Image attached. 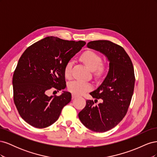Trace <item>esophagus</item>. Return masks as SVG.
I'll return each mask as SVG.
<instances>
[{"label": "esophagus", "mask_w": 157, "mask_h": 157, "mask_svg": "<svg viewBox=\"0 0 157 157\" xmlns=\"http://www.w3.org/2000/svg\"><path fill=\"white\" fill-rule=\"evenodd\" d=\"M77 97V95H76V94H72V98L73 99H75V98H76Z\"/></svg>", "instance_id": "obj_1"}]
</instances>
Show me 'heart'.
<instances>
[{"label":"heart","instance_id":"b5f03b06","mask_svg":"<svg viewBox=\"0 0 157 157\" xmlns=\"http://www.w3.org/2000/svg\"><path fill=\"white\" fill-rule=\"evenodd\" d=\"M80 60L86 65L92 71H94V74L97 77L102 75L105 71V66L101 63L102 59L101 56L95 52L88 50L84 52L80 56ZM73 62L69 61L66 64L64 74L67 78H70L72 76ZM67 88L69 92L77 95H81L92 89V86L89 83L80 81V80H73L67 84Z\"/></svg>","mask_w":157,"mask_h":157}]
</instances>
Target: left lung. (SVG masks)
<instances>
[{"label": "left lung", "instance_id": "left-lung-1", "mask_svg": "<svg viewBox=\"0 0 157 157\" xmlns=\"http://www.w3.org/2000/svg\"><path fill=\"white\" fill-rule=\"evenodd\" d=\"M87 47L106 57L109 71L100 86L90 93L96 99L86 100L78 118L88 129L105 132L116 126L127 113L134 89V67L124 49L111 41H91ZM99 98L102 102L96 105L94 102Z\"/></svg>", "mask_w": 157, "mask_h": 157}]
</instances>
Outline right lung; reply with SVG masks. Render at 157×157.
<instances>
[{
	"instance_id": "right-lung-1",
	"label": "right lung",
	"mask_w": 157,
	"mask_h": 157,
	"mask_svg": "<svg viewBox=\"0 0 157 157\" xmlns=\"http://www.w3.org/2000/svg\"><path fill=\"white\" fill-rule=\"evenodd\" d=\"M86 44L84 41L65 40L47 36L25 50L13 75V101L21 118L38 128L52 125L61 110L71 100V94L63 91L60 96L47 95L54 88L66 87V64Z\"/></svg>"
}]
</instances>
